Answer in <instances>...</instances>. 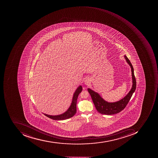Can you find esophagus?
<instances>
[{
    "mask_svg": "<svg viewBox=\"0 0 158 158\" xmlns=\"http://www.w3.org/2000/svg\"><path fill=\"white\" fill-rule=\"evenodd\" d=\"M84 81H85V85H87L89 84V80H88V79L86 78L84 80Z\"/></svg>",
    "mask_w": 158,
    "mask_h": 158,
    "instance_id": "obj_1",
    "label": "esophagus"
}]
</instances>
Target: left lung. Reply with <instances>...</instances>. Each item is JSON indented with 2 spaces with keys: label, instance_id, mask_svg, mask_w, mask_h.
I'll use <instances>...</instances> for the list:
<instances>
[{
  "label": "left lung",
  "instance_id": "obj_1",
  "mask_svg": "<svg viewBox=\"0 0 158 158\" xmlns=\"http://www.w3.org/2000/svg\"><path fill=\"white\" fill-rule=\"evenodd\" d=\"M124 57L128 64L131 67L133 83L132 88L125 97L117 102H107L100 96L98 93L94 92L89 88L88 89V91L92 97L94 106L97 111L100 114L105 115H112L120 113L126 107V105L130 101L133 93L135 92L136 88V81L134 74V69L132 64L128 57L126 56H124Z\"/></svg>",
  "mask_w": 158,
  "mask_h": 158
}]
</instances>
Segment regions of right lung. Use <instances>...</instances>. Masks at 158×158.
Instances as JSON below:
<instances>
[{
	"mask_svg": "<svg viewBox=\"0 0 158 158\" xmlns=\"http://www.w3.org/2000/svg\"><path fill=\"white\" fill-rule=\"evenodd\" d=\"M83 88L81 86L78 87L77 90L75 91L74 94H73V98L72 102L71 105L68 109V110L61 115H49L45 114L46 116L49 118L50 119L55 120H64L69 119L70 118L72 117L77 113V100L78 96L80 93L81 92Z\"/></svg>",
	"mask_w": 158,
	"mask_h": 158,
	"instance_id": "obj_1",
	"label": "right lung"
}]
</instances>
